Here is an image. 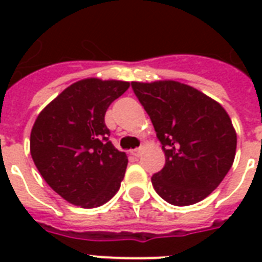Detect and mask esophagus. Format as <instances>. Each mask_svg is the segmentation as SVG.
Wrapping results in <instances>:
<instances>
[{"label": "esophagus", "instance_id": "obj_1", "mask_svg": "<svg viewBox=\"0 0 262 262\" xmlns=\"http://www.w3.org/2000/svg\"><path fill=\"white\" fill-rule=\"evenodd\" d=\"M143 151H144V148L143 147H139V148H135V149H132L130 154L133 156H136V158H139V156L141 155V154H143Z\"/></svg>", "mask_w": 262, "mask_h": 262}]
</instances>
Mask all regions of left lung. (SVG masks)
I'll return each mask as SVG.
<instances>
[{
  "instance_id": "8db88e82",
  "label": "left lung",
  "mask_w": 262,
  "mask_h": 262,
  "mask_svg": "<svg viewBox=\"0 0 262 262\" xmlns=\"http://www.w3.org/2000/svg\"><path fill=\"white\" fill-rule=\"evenodd\" d=\"M162 143L166 164L151 178L167 203L186 207L204 200L234 163L236 132L223 106L201 91L174 81H132Z\"/></svg>"
}]
</instances>
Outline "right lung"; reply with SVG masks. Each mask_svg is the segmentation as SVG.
<instances>
[{"mask_svg":"<svg viewBox=\"0 0 262 262\" xmlns=\"http://www.w3.org/2000/svg\"><path fill=\"white\" fill-rule=\"evenodd\" d=\"M130 83L96 77L76 81L35 119L30 152L47 185L81 208L106 204L119 190L127 156L108 141L104 115Z\"/></svg>","mask_w":262,"mask_h":262,"instance_id":"1","label":"right lung"}]
</instances>
